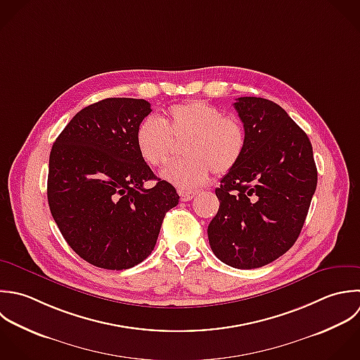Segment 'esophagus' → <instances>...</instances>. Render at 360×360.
<instances>
[{"instance_id":"esophagus-1","label":"esophagus","mask_w":360,"mask_h":360,"mask_svg":"<svg viewBox=\"0 0 360 360\" xmlns=\"http://www.w3.org/2000/svg\"><path fill=\"white\" fill-rule=\"evenodd\" d=\"M196 195H198V192H193V191H179V196H181L182 202L192 200Z\"/></svg>"}]
</instances>
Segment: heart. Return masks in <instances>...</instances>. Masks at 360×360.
Wrapping results in <instances>:
<instances>
[{
  "label": "heart",
  "instance_id": "obj_1",
  "mask_svg": "<svg viewBox=\"0 0 360 360\" xmlns=\"http://www.w3.org/2000/svg\"><path fill=\"white\" fill-rule=\"evenodd\" d=\"M163 123L155 116L143 119L136 130V147L140 157L153 167L164 165L172 155V137L185 140V160L168 165L161 176L181 191L203 185L213 169L223 175L241 160L247 134L244 124L234 116L205 102L188 101L172 105Z\"/></svg>",
  "mask_w": 360,
  "mask_h": 360
}]
</instances>
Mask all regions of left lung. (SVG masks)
<instances>
[{"label": "left lung", "mask_w": 360, "mask_h": 360, "mask_svg": "<svg viewBox=\"0 0 360 360\" xmlns=\"http://www.w3.org/2000/svg\"><path fill=\"white\" fill-rule=\"evenodd\" d=\"M234 108L247 146L216 189L220 207L207 236L221 262L255 269L282 257L299 238L317 188V167L307 134L278 103L241 96Z\"/></svg>", "instance_id": "1"}]
</instances>
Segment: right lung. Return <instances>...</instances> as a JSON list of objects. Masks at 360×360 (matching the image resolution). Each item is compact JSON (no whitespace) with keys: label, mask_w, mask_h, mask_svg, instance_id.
<instances>
[{"label":"right lung","mask_w":360,"mask_h":360,"mask_svg":"<svg viewBox=\"0 0 360 360\" xmlns=\"http://www.w3.org/2000/svg\"><path fill=\"white\" fill-rule=\"evenodd\" d=\"M150 112L144 99H102L81 109L51 147V216L71 250L94 266L122 271L143 262L179 202L136 147L137 126ZM151 179L158 184L146 190Z\"/></svg>","instance_id":"add662e5"}]
</instances>
